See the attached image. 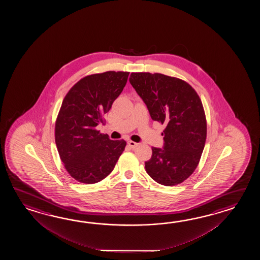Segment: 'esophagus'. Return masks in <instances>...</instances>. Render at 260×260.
<instances>
[{"instance_id":"1","label":"esophagus","mask_w":260,"mask_h":260,"mask_svg":"<svg viewBox=\"0 0 260 260\" xmlns=\"http://www.w3.org/2000/svg\"><path fill=\"white\" fill-rule=\"evenodd\" d=\"M128 145H129V147L131 148V149H136L137 147L138 146V143L137 142H134V141H128Z\"/></svg>"}]
</instances>
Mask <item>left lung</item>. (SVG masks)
Wrapping results in <instances>:
<instances>
[{
	"label": "left lung",
	"mask_w": 260,
	"mask_h": 260,
	"mask_svg": "<svg viewBox=\"0 0 260 260\" xmlns=\"http://www.w3.org/2000/svg\"><path fill=\"white\" fill-rule=\"evenodd\" d=\"M129 82L153 121L166 125L164 146L152 148L145 162L156 182L175 186L196 169L206 139V119L199 95L188 83L160 73L133 72Z\"/></svg>",
	"instance_id": "obj_1"
}]
</instances>
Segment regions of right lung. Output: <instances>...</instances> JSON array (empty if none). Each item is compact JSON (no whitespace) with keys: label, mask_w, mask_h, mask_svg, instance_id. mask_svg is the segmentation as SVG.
<instances>
[{"label":"right lung","mask_w":260,"mask_h":260,"mask_svg":"<svg viewBox=\"0 0 260 260\" xmlns=\"http://www.w3.org/2000/svg\"><path fill=\"white\" fill-rule=\"evenodd\" d=\"M129 72H106L81 79L63 100L55 121L60 159L75 180L100 182L113 170L126 142L111 140L95 127L122 93Z\"/></svg>","instance_id":"1"}]
</instances>
